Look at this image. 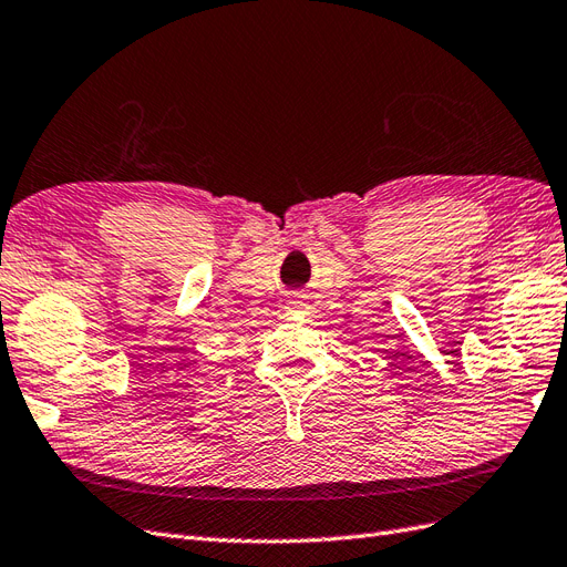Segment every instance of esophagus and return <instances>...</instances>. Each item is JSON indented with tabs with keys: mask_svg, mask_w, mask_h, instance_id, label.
<instances>
[{
	"mask_svg": "<svg viewBox=\"0 0 567 567\" xmlns=\"http://www.w3.org/2000/svg\"><path fill=\"white\" fill-rule=\"evenodd\" d=\"M286 310H288V312H293V315H300V312L308 310V302H305V300H298V298H290V300L286 302Z\"/></svg>",
	"mask_w": 567,
	"mask_h": 567,
	"instance_id": "obj_1",
	"label": "esophagus"
}]
</instances>
